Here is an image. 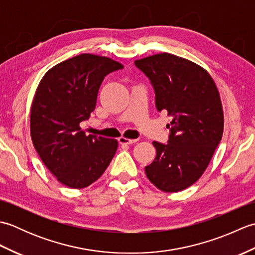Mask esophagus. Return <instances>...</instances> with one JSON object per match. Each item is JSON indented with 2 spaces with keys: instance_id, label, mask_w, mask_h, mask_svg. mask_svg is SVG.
Listing matches in <instances>:
<instances>
[{
  "instance_id": "34e87169",
  "label": "esophagus",
  "mask_w": 255,
  "mask_h": 255,
  "mask_svg": "<svg viewBox=\"0 0 255 255\" xmlns=\"http://www.w3.org/2000/svg\"><path fill=\"white\" fill-rule=\"evenodd\" d=\"M118 141L122 144H132L134 142H137L138 139H128L125 137H121V138H118Z\"/></svg>"
}]
</instances>
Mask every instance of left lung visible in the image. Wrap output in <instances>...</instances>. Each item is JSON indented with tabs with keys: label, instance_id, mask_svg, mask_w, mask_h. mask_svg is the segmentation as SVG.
<instances>
[{
	"label": "left lung",
	"instance_id": "1",
	"mask_svg": "<svg viewBox=\"0 0 255 255\" xmlns=\"http://www.w3.org/2000/svg\"><path fill=\"white\" fill-rule=\"evenodd\" d=\"M134 66L150 80L156 110L173 117L167 143L153 141L155 159L144 172L161 191H183L203 175L223 137L217 86L205 69L171 53L140 59Z\"/></svg>",
	"mask_w": 255,
	"mask_h": 255
}]
</instances>
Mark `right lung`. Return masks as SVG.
I'll list each match as a JSON object with an SVG mask.
<instances>
[{"mask_svg":"<svg viewBox=\"0 0 255 255\" xmlns=\"http://www.w3.org/2000/svg\"><path fill=\"white\" fill-rule=\"evenodd\" d=\"M123 68L107 57L82 53L52 67L38 85L30 110L31 140L47 169L63 185H91L115 155L116 139L86 136L80 123L95 110L104 78Z\"/></svg>","mask_w":255,"mask_h":255,"instance_id":"1","label":"right lung"}]
</instances>
